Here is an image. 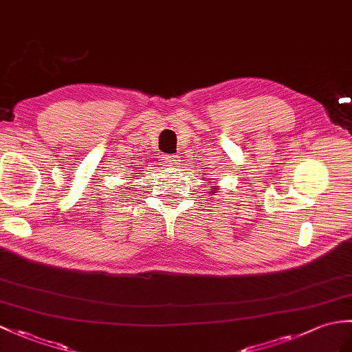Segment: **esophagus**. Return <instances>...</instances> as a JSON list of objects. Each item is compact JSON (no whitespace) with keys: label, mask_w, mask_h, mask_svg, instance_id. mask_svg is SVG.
<instances>
[{"label":"esophagus","mask_w":352,"mask_h":352,"mask_svg":"<svg viewBox=\"0 0 352 352\" xmlns=\"http://www.w3.org/2000/svg\"><path fill=\"white\" fill-rule=\"evenodd\" d=\"M179 162H182V160H179V157H177V156H166L165 157V163H166V165L168 166H178L179 165Z\"/></svg>","instance_id":"1"}]
</instances>
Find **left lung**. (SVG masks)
<instances>
[{
    "label": "left lung",
    "instance_id": "obj_1",
    "mask_svg": "<svg viewBox=\"0 0 352 352\" xmlns=\"http://www.w3.org/2000/svg\"><path fill=\"white\" fill-rule=\"evenodd\" d=\"M208 186V184H207ZM210 187V193H217L219 186H208Z\"/></svg>",
    "mask_w": 352,
    "mask_h": 352
}]
</instances>
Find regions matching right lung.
I'll return each mask as SVG.
<instances>
[{
  "instance_id": "add662e5",
  "label": "right lung",
  "mask_w": 352,
  "mask_h": 352,
  "mask_svg": "<svg viewBox=\"0 0 352 352\" xmlns=\"http://www.w3.org/2000/svg\"><path fill=\"white\" fill-rule=\"evenodd\" d=\"M142 169H144V168H142ZM135 174H136V173H135Z\"/></svg>"
}]
</instances>
